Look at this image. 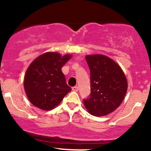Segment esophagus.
Listing matches in <instances>:
<instances>
[{
    "label": "esophagus",
    "instance_id": "obj_1",
    "mask_svg": "<svg viewBox=\"0 0 151 151\" xmlns=\"http://www.w3.org/2000/svg\"><path fill=\"white\" fill-rule=\"evenodd\" d=\"M72 91H74V92H77L79 91V88L77 86H74L72 88Z\"/></svg>",
    "mask_w": 151,
    "mask_h": 151
}]
</instances>
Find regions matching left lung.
I'll list each match as a JSON object with an SVG mask.
<instances>
[{"instance_id": "obj_1", "label": "left lung", "mask_w": 151, "mask_h": 151, "mask_svg": "<svg viewBox=\"0 0 151 151\" xmlns=\"http://www.w3.org/2000/svg\"><path fill=\"white\" fill-rule=\"evenodd\" d=\"M85 59L91 71V96L84 100L88 112L104 116L114 112L124 99L128 88L121 66L104 55H88Z\"/></svg>"}]
</instances>
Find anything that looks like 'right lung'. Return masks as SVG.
I'll return each mask as SVG.
<instances>
[{
  "mask_svg": "<svg viewBox=\"0 0 151 151\" xmlns=\"http://www.w3.org/2000/svg\"><path fill=\"white\" fill-rule=\"evenodd\" d=\"M72 55L47 52L36 58L28 67L24 77V88L29 101L42 110L58 106L71 91L66 84L62 67Z\"/></svg>",
  "mask_w": 151,
  "mask_h": 151,
  "instance_id": "obj_1",
  "label": "right lung"
}]
</instances>
